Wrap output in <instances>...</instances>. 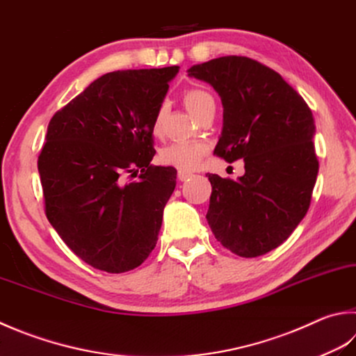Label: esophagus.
<instances>
[{"label": "esophagus", "mask_w": 356, "mask_h": 356, "mask_svg": "<svg viewBox=\"0 0 356 356\" xmlns=\"http://www.w3.org/2000/svg\"><path fill=\"white\" fill-rule=\"evenodd\" d=\"M192 175H193V173L187 172V170H178V179L179 181H187Z\"/></svg>", "instance_id": "esophagus-1"}]
</instances>
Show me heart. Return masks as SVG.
I'll return each mask as SVG.
<instances>
[{
  "instance_id": "heart-1",
  "label": "heart",
  "mask_w": 356,
  "mask_h": 356,
  "mask_svg": "<svg viewBox=\"0 0 356 356\" xmlns=\"http://www.w3.org/2000/svg\"><path fill=\"white\" fill-rule=\"evenodd\" d=\"M184 105L193 116H198L207 105L213 104V99L203 90L193 88L187 90L183 96ZM165 118V106L161 105L156 110L155 119H153V131L159 133ZM206 145L200 143H173L164 147L159 153V161L165 165H172L179 170H195L200 165L201 159L206 155Z\"/></svg>"
}]
</instances>
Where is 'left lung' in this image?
<instances>
[{
  "label": "left lung",
  "instance_id": "8db88e82",
  "mask_svg": "<svg viewBox=\"0 0 356 356\" xmlns=\"http://www.w3.org/2000/svg\"><path fill=\"white\" fill-rule=\"evenodd\" d=\"M187 72L209 83L223 105L213 153L227 163H245L237 181L206 175L212 186L207 223L240 257L270 252L310 207L319 170L312 110L279 72L252 58L220 57Z\"/></svg>",
  "mask_w": 356,
  "mask_h": 356
}]
</instances>
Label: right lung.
<instances>
[{
  "instance_id": "obj_1",
  "label": "right lung",
  "mask_w": 356,
  "mask_h": 356,
  "mask_svg": "<svg viewBox=\"0 0 356 356\" xmlns=\"http://www.w3.org/2000/svg\"><path fill=\"white\" fill-rule=\"evenodd\" d=\"M178 70L105 74L48 125L38 156L46 217L97 270H135L156 246L177 170L150 164L153 119ZM127 172L140 178L124 184Z\"/></svg>"
}]
</instances>
